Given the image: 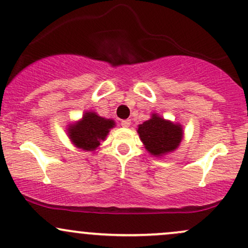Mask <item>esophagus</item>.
I'll list each match as a JSON object with an SVG mask.
<instances>
[{
    "instance_id": "34e87169",
    "label": "esophagus",
    "mask_w": 248,
    "mask_h": 248,
    "mask_svg": "<svg viewBox=\"0 0 248 248\" xmlns=\"http://www.w3.org/2000/svg\"><path fill=\"white\" fill-rule=\"evenodd\" d=\"M130 124H132V121L130 120H122L121 121V124H122V127H124V128H128L130 126Z\"/></svg>"
}]
</instances>
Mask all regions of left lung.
I'll use <instances>...</instances> for the list:
<instances>
[{"mask_svg": "<svg viewBox=\"0 0 248 248\" xmlns=\"http://www.w3.org/2000/svg\"><path fill=\"white\" fill-rule=\"evenodd\" d=\"M138 134L150 155L162 157L175 152L183 140V127L153 113L149 120L138 126Z\"/></svg>", "mask_w": 248, "mask_h": 248, "instance_id": "obj_1", "label": "left lung"}]
</instances>
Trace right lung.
I'll use <instances>...</instances> for the list:
<instances>
[{
  "instance_id": "1",
  "label": "right lung",
  "mask_w": 248,
  "mask_h": 248,
  "mask_svg": "<svg viewBox=\"0 0 248 248\" xmlns=\"http://www.w3.org/2000/svg\"><path fill=\"white\" fill-rule=\"evenodd\" d=\"M114 127L115 121L112 119L102 118L93 110H86L80 120L67 126L66 132L73 146L85 152H95Z\"/></svg>"
}]
</instances>
